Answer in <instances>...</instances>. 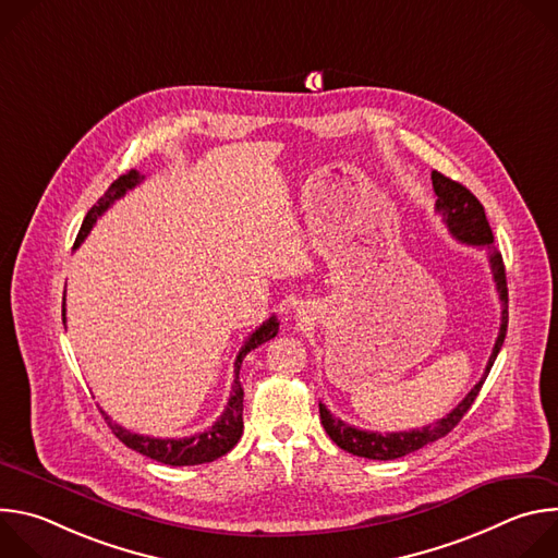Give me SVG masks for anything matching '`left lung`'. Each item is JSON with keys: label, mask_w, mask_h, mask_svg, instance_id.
<instances>
[{"label": "left lung", "mask_w": 558, "mask_h": 558, "mask_svg": "<svg viewBox=\"0 0 558 558\" xmlns=\"http://www.w3.org/2000/svg\"><path fill=\"white\" fill-rule=\"evenodd\" d=\"M433 190L437 194V203L435 209L441 214L448 231L457 238L459 243L465 245H474V247H486L488 252V263H490V271L499 291V300H501V327H499V336L493 349V355L488 360L486 373L482 375V379L474 384V388L463 397V400L441 420H437L435 424H428L424 428H413V430H400V433H373V430H362L355 426L344 424L342 420L333 417L331 411L320 404V420L323 426L327 430V435L347 452L364 457V459H377V461H388V459H397L411 454L420 448H424L426 444H433L441 437H446L459 422L461 417L468 413V409L474 404L476 395H480L501 347L506 340V331H508V282H506V267H504V258L501 252L495 250V235L493 229L488 225L484 205L476 201V196L463 187L461 183L444 177L441 172H433Z\"/></svg>", "instance_id": "1"}]
</instances>
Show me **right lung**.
<instances>
[{
	"label": "right lung",
	"instance_id": "right-lung-1",
	"mask_svg": "<svg viewBox=\"0 0 558 558\" xmlns=\"http://www.w3.org/2000/svg\"><path fill=\"white\" fill-rule=\"evenodd\" d=\"M143 181V177L136 172V170H130L128 174L119 177L110 187L108 192L97 201V205H93V209L86 214L84 218V225L82 229H78V235L74 241V247H78L84 243V238L90 233V229L95 227L97 218L114 203L119 201L128 190L136 187L138 183ZM63 323H65V302H63ZM278 333V320L276 315H271L267 323H263L256 331H252L241 349V353H238L235 362H233V386H231V397L229 402L222 411V415L218 417V422L198 433V435H192V437H181V439H158V437H147V435H136V433H130L125 430L123 426L114 424L106 413V422L108 426L112 428V433L132 450L154 459V461H161V463H168V465H198V463H207V461H214L222 454H227L235 444L238 439H241L243 435V386H241V379H238V373H241V364L245 360V355L250 351H254L256 347L269 342L271 338H276Z\"/></svg>",
	"mask_w": 558,
	"mask_h": 558
}]
</instances>
